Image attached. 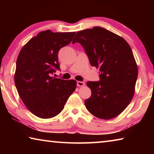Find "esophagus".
<instances>
[{
    "label": "esophagus",
    "mask_w": 154,
    "mask_h": 154,
    "mask_svg": "<svg viewBox=\"0 0 154 154\" xmlns=\"http://www.w3.org/2000/svg\"><path fill=\"white\" fill-rule=\"evenodd\" d=\"M77 85L78 87H83L85 85V82H77Z\"/></svg>",
    "instance_id": "34e87169"
}]
</instances>
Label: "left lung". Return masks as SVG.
<instances>
[{
    "label": "left lung",
    "mask_w": 154,
    "mask_h": 154,
    "mask_svg": "<svg viewBox=\"0 0 154 154\" xmlns=\"http://www.w3.org/2000/svg\"><path fill=\"white\" fill-rule=\"evenodd\" d=\"M75 43L82 45L90 64L100 73L99 82H87L92 95L85 100V107L96 118H116L134 94L138 67L131 48L124 38L98 26L79 31Z\"/></svg>",
    "instance_id": "8db88e82"
}]
</instances>
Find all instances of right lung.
Returning a JSON list of instances; mask_svg holds the SVG:
<instances>
[{"instance_id": "1", "label": "right lung", "mask_w": 154, "mask_h": 154, "mask_svg": "<svg viewBox=\"0 0 154 154\" xmlns=\"http://www.w3.org/2000/svg\"><path fill=\"white\" fill-rule=\"evenodd\" d=\"M72 32L42 31L21 49L14 75L17 92L25 106L35 116L51 118L63 110L76 89L77 82L51 76L60 70V49L71 42Z\"/></svg>"}]
</instances>
